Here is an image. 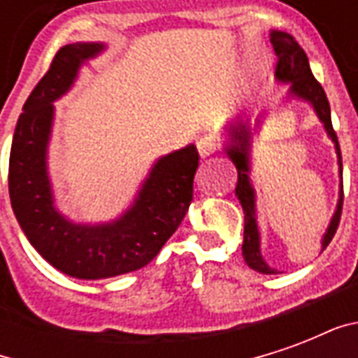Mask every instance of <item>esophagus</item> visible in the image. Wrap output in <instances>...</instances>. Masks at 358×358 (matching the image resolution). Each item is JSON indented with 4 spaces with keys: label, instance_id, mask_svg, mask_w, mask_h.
Wrapping results in <instances>:
<instances>
[{
    "label": "esophagus",
    "instance_id": "1",
    "mask_svg": "<svg viewBox=\"0 0 358 358\" xmlns=\"http://www.w3.org/2000/svg\"><path fill=\"white\" fill-rule=\"evenodd\" d=\"M220 148V138L215 136V134H209V136H203L197 140V151L201 157L213 155L215 151H218Z\"/></svg>",
    "mask_w": 358,
    "mask_h": 358
}]
</instances>
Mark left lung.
<instances>
[{
    "label": "left lung",
    "instance_id": "1",
    "mask_svg": "<svg viewBox=\"0 0 358 358\" xmlns=\"http://www.w3.org/2000/svg\"><path fill=\"white\" fill-rule=\"evenodd\" d=\"M272 48L276 53L278 63H276V76L278 80L292 82V94L297 97H303L307 101L313 103L316 115L324 122V128L330 136L331 140L336 141V151H338L339 166H341V149H339L338 134L331 126V115H330V103L326 97V92L320 86V82L316 80L313 73H310V65H308V57L305 50L301 48L297 40L292 34H285V32H272ZM249 128L245 124L236 126L232 130V140L234 145L228 149V155L232 157V161L236 163L238 169V186H236V195L241 203V209L245 213V228H243V259L245 263L257 272H263V274H276V270L270 268L268 264L264 263L261 251H259V230H257L255 222V192L249 184ZM341 207H343V189H341V199L338 203V210L331 218L330 228L324 236L322 248H328V243L331 238L336 236V230L339 226V218H341Z\"/></svg>",
    "mask_w": 358,
    "mask_h": 358
}]
</instances>
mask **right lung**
Instances as JSON below:
<instances>
[{"instance_id":"obj_1","label":"right lung","mask_w":358,"mask_h":358,"mask_svg":"<svg viewBox=\"0 0 358 358\" xmlns=\"http://www.w3.org/2000/svg\"><path fill=\"white\" fill-rule=\"evenodd\" d=\"M101 43H69L22 107L9 155V197L22 232L40 255L69 276L97 280L151 263L194 201L199 153L194 145L159 159L124 217L105 226H78L59 215L45 174L53 101L71 88L78 66Z\"/></svg>"}]
</instances>
